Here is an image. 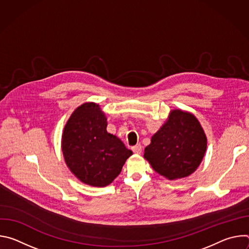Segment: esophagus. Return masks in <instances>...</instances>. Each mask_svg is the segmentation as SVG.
I'll return each instance as SVG.
<instances>
[{
	"label": "esophagus",
	"instance_id": "esophagus-1",
	"mask_svg": "<svg viewBox=\"0 0 249 249\" xmlns=\"http://www.w3.org/2000/svg\"><path fill=\"white\" fill-rule=\"evenodd\" d=\"M132 151H133V153H135L137 155H140L142 153V146L138 144V145L132 147Z\"/></svg>",
	"mask_w": 249,
	"mask_h": 249
}]
</instances>
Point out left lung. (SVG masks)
<instances>
[{"label":"left lung","mask_w":249,"mask_h":249,"mask_svg":"<svg viewBox=\"0 0 249 249\" xmlns=\"http://www.w3.org/2000/svg\"><path fill=\"white\" fill-rule=\"evenodd\" d=\"M206 148L207 139L196 117L172 110L166 123L152 137L144 158L166 178H182L197 169Z\"/></svg>","instance_id":"8db88e82"}]
</instances>
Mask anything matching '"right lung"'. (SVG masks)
Masks as SVG:
<instances>
[{"label": "right lung", "mask_w": 249, "mask_h": 249, "mask_svg": "<svg viewBox=\"0 0 249 249\" xmlns=\"http://www.w3.org/2000/svg\"><path fill=\"white\" fill-rule=\"evenodd\" d=\"M106 118L95 103H85L68 120L63 136L65 161L78 178L89 185L110 184L133 154L116 136L106 131Z\"/></svg>", "instance_id": "1"}]
</instances>
